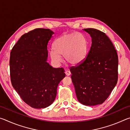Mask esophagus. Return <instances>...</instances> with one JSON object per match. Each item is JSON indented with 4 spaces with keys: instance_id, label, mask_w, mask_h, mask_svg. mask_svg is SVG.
<instances>
[{
    "instance_id": "34e87169",
    "label": "esophagus",
    "mask_w": 130,
    "mask_h": 130,
    "mask_svg": "<svg viewBox=\"0 0 130 130\" xmlns=\"http://www.w3.org/2000/svg\"><path fill=\"white\" fill-rule=\"evenodd\" d=\"M65 74L67 76H70V74H71V73H70V72L69 71V70H66L65 71Z\"/></svg>"
}]
</instances>
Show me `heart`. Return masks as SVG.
Wrapping results in <instances>:
<instances>
[{"label":"heart","mask_w":130,"mask_h":130,"mask_svg":"<svg viewBox=\"0 0 130 130\" xmlns=\"http://www.w3.org/2000/svg\"><path fill=\"white\" fill-rule=\"evenodd\" d=\"M88 42L84 36L78 32H69L63 34L54 41L53 49L50 55L53 60L57 63L62 61L63 55L67 63L78 65L83 62L88 52Z\"/></svg>","instance_id":"b5f03b06"}]
</instances>
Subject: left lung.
Listing matches in <instances>:
<instances>
[{
  "mask_svg": "<svg viewBox=\"0 0 130 130\" xmlns=\"http://www.w3.org/2000/svg\"><path fill=\"white\" fill-rule=\"evenodd\" d=\"M84 30L91 37V47L85 60L70 70L78 102L92 106L104 103L117 84L118 56L104 32L92 28Z\"/></svg>",
  "mask_w": 130,
  "mask_h": 130,
  "instance_id": "obj_1",
  "label": "left lung"
}]
</instances>
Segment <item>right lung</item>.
I'll return each mask as SVG.
<instances>
[{
  "instance_id": "obj_1",
  "label": "right lung",
  "mask_w": 130,
  "mask_h": 130,
  "mask_svg": "<svg viewBox=\"0 0 130 130\" xmlns=\"http://www.w3.org/2000/svg\"><path fill=\"white\" fill-rule=\"evenodd\" d=\"M54 32L36 28L24 34L10 53L12 87L24 102L34 108L49 106L57 95L58 84L65 77L62 68L47 62V44Z\"/></svg>"
}]
</instances>
